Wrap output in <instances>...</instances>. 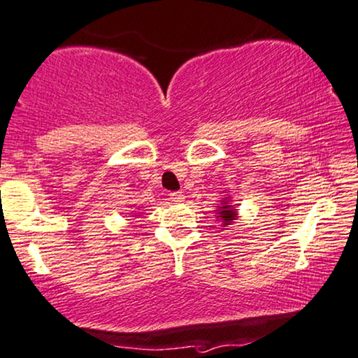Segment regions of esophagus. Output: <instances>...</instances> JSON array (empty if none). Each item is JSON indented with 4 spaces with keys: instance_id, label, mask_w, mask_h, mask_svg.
<instances>
[{
    "instance_id": "esophagus-1",
    "label": "esophagus",
    "mask_w": 358,
    "mask_h": 358,
    "mask_svg": "<svg viewBox=\"0 0 358 358\" xmlns=\"http://www.w3.org/2000/svg\"><path fill=\"white\" fill-rule=\"evenodd\" d=\"M170 200L175 203H183L185 194H183V192H173V193H170Z\"/></svg>"
}]
</instances>
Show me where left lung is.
<instances>
[{
	"instance_id": "8db88e82",
	"label": "left lung",
	"mask_w": 358,
	"mask_h": 358,
	"mask_svg": "<svg viewBox=\"0 0 358 358\" xmlns=\"http://www.w3.org/2000/svg\"><path fill=\"white\" fill-rule=\"evenodd\" d=\"M216 221H221V226H229L234 223V220H238V210L236 206L231 205V198L224 196L223 200H220V205L216 206Z\"/></svg>"
}]
</instances>
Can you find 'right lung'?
<instances>
[{
    "label": "right lung",
    "instance_id": "add662e5",
    "mask_svg": "<svg viewBox=\"0 0 358 358\" xmlns=\"http://www.w3.org/2000/svg\"><path fill=\"white\" fill-rule=\"evenodd\" d=\"M135 216H138V215H135Z\"/></svg>",
    "mask_w": 358,
    "mask_h": 358
}]
</instances>
